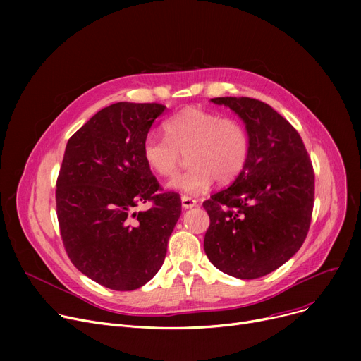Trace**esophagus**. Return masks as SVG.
Masks as SVG:
<instances>
[{
    "label": "esophagus",
    "mask_w": 361,
    "mask_h": 361,
    "mask_svg": "<svg viewBox=\"0 0 361 361\" xmlns=\"http://www.w3.org/2000/svg\"><path fill=\"white\" fill-rule=\"evenodd\" d=\"M196 199H193V197H188V196H183L181 197V204H183V207L184 209H192V207H195L196 206Z\"/></svg>",
    "instance_id": "34e87169"
}]
</instances>
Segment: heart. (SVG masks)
Wrapping results in <instances>:
<instances>
[{
  "label": "heart",
  "instance_id": "1",
  "mask_svg": "<svg viewBox=\"0 0 361 361\" xmlns=\"http://www.w3.org/2000/svg\"><path fill=\"white\" fill-rule=\"evenodd\" d=\"M166 137L147 136L142 146L146 166L159 177L177 174L183 157L192 165L169 187L185 195H199L214 180H235L249 159L250 139L245 127L234 118L202 108H185L164 126Z\"/></svg>",
  "mask_w": 361,
  "mask_h": 361
}]
</instances>
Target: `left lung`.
<instances>
[{"label": "left lung", "instance_id": "1", "mask_svg": "<svg viewBox=\"0 0 361 361\" xmlns=\"http://www.w3.org/2000/svg\"><path fill=\"white\" fill-rule=\"evenodd\" d=\"M231 108L249 133V159L235 181L203 202L211 224L206 256L240 279L271 274L305 243L314 202V173L298 131L268 104L214 98Z\"/></svg>", "mask_w": 361, "mask_h": 361}]
</instances>
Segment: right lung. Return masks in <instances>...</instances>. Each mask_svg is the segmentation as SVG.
<instances>
[{
  "label": "right lung",
  "mask_w": 361,
  "mask_h": 361,
  "mask_svg": "<svg viewBox=\"0 0 361 361\" xmlns=\"http://www.w3.org/2000/svg\"><path fill=\"white\" fill-rule=\"evenodd\" d=\"M161 104H112L68 139L56 178L64 249L82 274L116 291L137 290L161 269L181 199L162 192L142 146ZM147 212L137 213L140 202Z\"/></svg>",
  "instance_id": "1"
}]
</instances>
